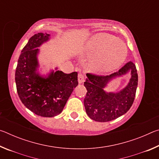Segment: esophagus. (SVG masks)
Returning a JSON list of instances; mask_svg holds the SVG:
<instances>
[{"mask_svg": "<svg viewBox=\"0 0 159 159\" xmlns=\"http://www.w3.org/2000/svg\"><path fill=\"white\" fill-rule=\"evenodd\" d=\"M83 80H84V76H83L82 74H79L78 75V81H79V84L82 83L83 82Z\"/></svg>", "mask_w": 159, "mask_h": 159, "instance_id": "esophagus-1", "label": "esophagus"}]
</instances>
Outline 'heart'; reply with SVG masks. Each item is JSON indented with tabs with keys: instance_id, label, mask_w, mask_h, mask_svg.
Masks as SVG:
<instances>
[{
	"instance_id": "1",
	"label": "heart",
	"mask_w": 159,
	"mask_h": 159,
	"mask_svg": "<svg viewBox=\"0 0 159 159\" xmlns=\"http://www.w3.org/2000/svg\"><path fill=\"white\" fill-rule=\"evenodd\" d=\"M85 52L93 56V66L102 72H110L118 69L128 55L125 44L119 39L105 33L94 35L85 45Z\"/></svg>"
}]
</instances>
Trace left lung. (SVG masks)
<instances>
[{
    "label": "left lung",
    "instance_id": "8db88e82",
    "mask_svg": "<svg viewBox=\"0 0 159 159\" xmlns=\"http://www.w3.org/2000/svg\"><path fill=\"white\" fill-rule=\"evenodd\" d=\"M128 73L131 77L125 87L118 92H107L104 88L113 80ZM84 82L87 94L84 99L86 114L91 119L107 122L125 114L133 104L138 88V75L134 63L129 61L119 71L109 76H102L87 74Z\"/></svg>",
    "mask_w": 159,
    "mask_h": 159
}]
</instances>
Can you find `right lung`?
<instances>
[{
  "instance_id": "add662e5",
  "label": "right lung",
  "mask_w": 159,
  "mask_h": 159,
  "mask_svg": "<svg viewBox=\"0 0 159 159\" xmlns=\"http://www.w3.org/2000/svg\"><path fill=\"white\" fill-rule=\"evenodd\" d=\"M50 40V34L38 33L29 39L21 50L15 71V83L20 100L26 108L43 117H54L62 111L78 85L77 72L66 74L51 69L39 71V48Z\"/></svg>"
}]
</instances>
